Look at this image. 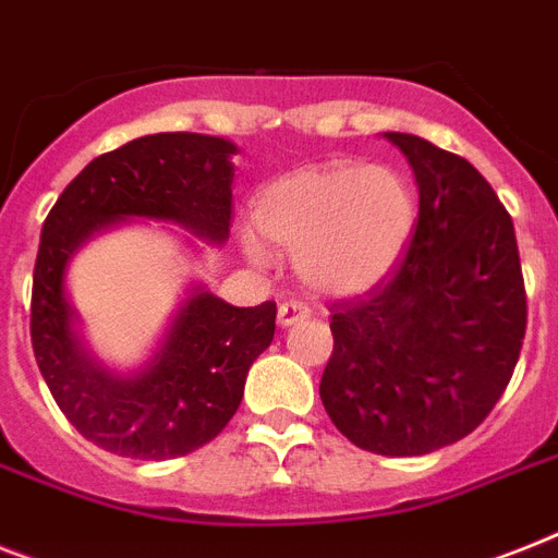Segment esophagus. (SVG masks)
Here are the masks:
<instances>
[{
    "label": "esophagus",
    "instance_id": "esophagus-1",
    "mask_svg": "<svg viewBox=\"0 0 558 558\" xmlns=\"http://www.w3.org/2000/svg\"><path fill=\"white\" fill-rule=\"evenodd\" d=\"M310 318V306L301 301H287V303H280V310H278V324L283 326V329H289V326H294L298 320H306Z\"/></svg>",
    "mask_w": 558,
    "mask_h": 558
}]
</instances>
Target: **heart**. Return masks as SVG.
<instances>
[{
	"label": "heart",
	"mask_w": 558,
	"mask_h": 558,
	"mask_svg": "<svg viewBox=\"0 0 558 558\" xmlns=\"http://www.w3.org/2000/svg\"><path fill=\"white\" fill-rule=\"evenodd\" d=\"M255 226L269 243L294 252L298 278L312 292L350 298L398 266L415 229V192L389 166H312L260 189ZM243 252L252 264H269L257 234H243Z\"/></svg>",
	"instance_id": "b5f03b06"
}]
</instances>
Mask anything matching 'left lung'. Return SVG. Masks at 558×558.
Returning <instances> with one entry per match:
<instances>
[{
  "label": "left lung",
  "instance_id": "obj_1",
  "mask_svg": "<svg viewBox=\"0 0 558 558\" xmlns=\"http://www.w3.org/2000/svg\"><path fill=\"white\" fill-rule=\"evenodd\" d=\"M418 185L404 260L364 298L332 303L320 378L329 418L378 456H427L470 436L505 392L527 326L513 220L459 154L401 131Z\"/></svg>",
  "mask_w": 558,
  "mask_h": 558
}]
</instances>
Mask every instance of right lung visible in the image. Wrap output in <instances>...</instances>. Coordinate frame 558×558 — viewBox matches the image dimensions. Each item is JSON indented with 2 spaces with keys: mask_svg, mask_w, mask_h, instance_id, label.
I'll use <instances>...</instances> for the list:
<instances>
[{
  "mask_svg": "<svg viewBox=\"0 0 558 558\" xmlns=\"http://www.w3.org/2000/svg\"><path fill=\"white\" fill-rule=\"evenodd\" d=\"M234 151L232 140L183 131L131 140L90 160L45 217L31 298L34 355L59 410L102 450L166 461L208 444L238 412L248 366L275 338L271 301L232 306L192 283L146 361L114 369L90 352L68 298L76 252L131 220L226 243Z\"/></svg>",
  "mask_w": 558,
  "mask_h": 558,
  "instance_id": "1",
  "label": "right lung"
}]
</instances>
